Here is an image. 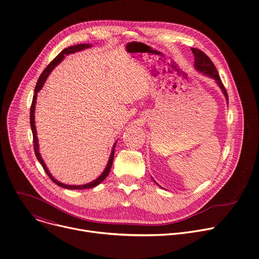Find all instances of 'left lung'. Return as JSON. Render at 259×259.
I'll list each match as a JSON object with an SVG mask.
<instances>
[{
    "label": "left lung",
    "instance_id": "obj_1",
    "mask_svg": "<svg viewBox=\"0 0 259 259\" xmlns=\"http://www.w3.org/2000/svg\"><path fill=\"white\" fill-rule=\"evenodd\" d=\"M191 50L193 51L194 56H195V66H196V68H197L199 71L205 73V75H207V76L213 78V79L217 82V84L219 85V87L221 88V90H223V92H224V94H225L227 100H229L228 92H227V90H226V88H225L223 82H221V79H220V77H219V75H218L217 69H216L214 63L211 61V59H210L203 51H201V50H199V49L191 48Z\"/></svg>",
    "mask_w": 259,
    "mask_h": 259
}]
</instances>
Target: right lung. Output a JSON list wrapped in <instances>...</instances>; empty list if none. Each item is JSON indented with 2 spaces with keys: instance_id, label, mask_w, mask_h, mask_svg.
<instances>
[{
  "instance_id": "obj_1",
  "label": "right lung",
  "mask_w": 259,
  "mask_h": 259,
  "mask_svg": "<svg viewBox=\"0 0 259 259\" xmlns=\"http://www.w3.org/2000/svg\"><path fill=\"white\" fill-rule=\"evenodd\" d=\"M91 45L90 44H78V45H75V46H70L68 48H65L63 49L48 65L47 67L43 70V72L41 73V76L38 80V82H36V85H35V88H34V94H33V97H32V102H31V106H30V115H29V123H30V127H31V131H32V136H33V150H34V154H35V157L36 159H38V161L41 163L44 171L46 172V174L50 177V179L56 183L57 186L61 187V188H64V189H68V190H86V189H91V188H94L96 186H98L99 183H101L105 178L106 176L108 175L109 171H110V168H112V165H113V160H114V156H115V145L116 143L114 144V147H113V151H112V154H110V157H109V160H108V163L106 165V168L104 169V171L102 172V174L95 180H93L92 182L90 183H86V184H83V186H67V184H64V183H61L60 181H57L49 172L48 168L46 167V164L44 163L40 153H39V144H38V137H36V131H35V126H34V105H35V99H36V93H38L47 77L49 76V73L52 71V69L62 61V59L65 57V55H68V54H71V53H75V52H78V51H81L83 49H86V48H89Z\"/></svg>"
}]
</instances>
